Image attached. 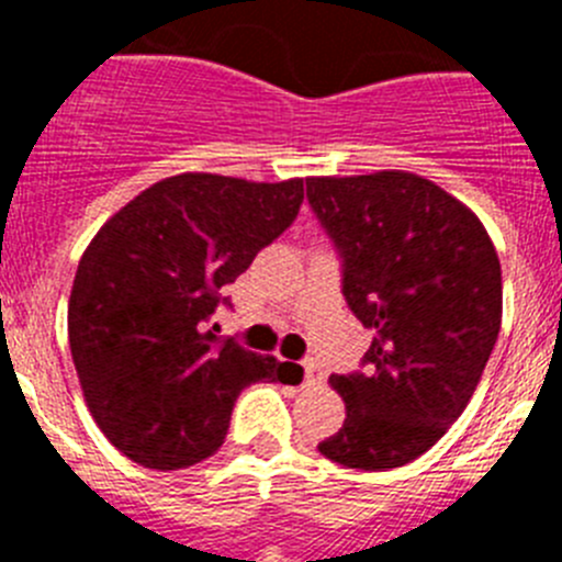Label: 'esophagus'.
Returning <instances> with one entry per match:
<instances>
[{
  "label": "esophagus",
  "instance_id": "obj_1",
  "mask_svg": "<svg viewBox=\"0 0 562 562\" xmlns=\"http://www.w3.org/2000/svg\"><path fill=\"white\" fill-rule=\"evenodd\" d=\"M324 369H321V362L315 360H306L304 362V382L306 385H321L324 382Z\"/></svg>",
  "mask_w": 562,
  "mask_h": 562
}]
</instances>
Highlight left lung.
I'll return each instance as SVG.
<instances>
[{
    "label": "left lung",
    "instance_id": "left-lung-1",
    "mask_svg": "<svg viewBox=\"0 0 562 562\" xmlns=\"http://www.w3.org/2000/svg\"><path fill=\"white\" fill-rule=\"evenodd\" d=\"M342 256V295L374 329L366 374H331L346 402L326 459L391 470L430 450L467 408L501 329V261L464 202L411 171L310 177Z\"/></svg>",
    "mask_w": 562,
    "mask_h": 562
}]
</instances>
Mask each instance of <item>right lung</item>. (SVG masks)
Returning <instances> with one entry per match:
<instances>
[{
  "label": "right lung",
  "instance_id": "right-lung-1",
  "mask_svg": "<svg viewBox=\"0 0 562 562\" xmlns=\"http://www.w3.org/2000/svg\"><path fill=\"white\" fill-rule=\"evenodd\" d=\"M304 180L186 171L109 216L78 261L67 331L83 400L114 448L148 470H182L222 448L233 402L281 380L270 355L207 329L220 290L278 238Z\"/></svg>",
  "mask_w": 562,
  "mask_h": 562
}]
</instances>
